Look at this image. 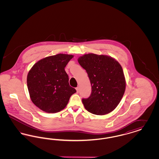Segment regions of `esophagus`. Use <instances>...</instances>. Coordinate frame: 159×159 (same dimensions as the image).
<instances>
[{"label":"esophagus","instance_id":"esophagus-1","mask_svg":"<svg viewBox=\"0 0 159 159\" xmlns=\"http://www.w3.org/2000/svg\"><path fill=\"white\" fill-rule=\"evenodd\" d=\"M76 91H77V93H78L79 92V87H77L76 88Z\"/></svg>","mask_w":159,"mask_h":159}]
</instances>
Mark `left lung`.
<instances>
[{"label": "left lung", "instance_id": "8db88e82", "mask_svg": "<svg viewBox=\"0 0 159 159\" xmlns=\"http://www.w3.org/2000/svg\"><path fill=\"white\" fill-rule=\"evenodd\" d=\"M77 60L86 71L92 86L91 96L82 99L85 109L97 115L113 111L126 89L121 65L110 56L92 53L84 54Z\"/></svg>", "mask_w": 159, "mask_h": 159}]
</instances>
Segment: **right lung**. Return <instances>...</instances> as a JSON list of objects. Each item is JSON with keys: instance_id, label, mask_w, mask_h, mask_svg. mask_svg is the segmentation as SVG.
Segmentation results:
<instances>
[{"instance_id": "1", "label": "right lung", "mask_w": 159, "mask_h": 159, "mask_svg": "<svg viewBox=\"0 0 159 159\" xmlns=\"http://www.w3.org/2000/svg\"><path fill=\"white\" fill-rule=\"evenodd\" d=\"M73 57L64 53L47 57L38 61L30 70L27 78L30 97L41 110L48 113L60 111L76 92L70 86L64 69Z\"/></svg>"}]
</instances>
